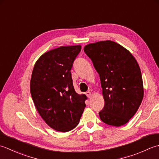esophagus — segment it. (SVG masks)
Returning <instances> with one entry per match:
<instances>
[{
    "mask_svg": "<svg viewBox=\"0 0 159 159\" xmlns=\"http://www.w3.org/2000/svg\"><path fill=\"white\" fill-rule=\"evenodd\" d=\"M85 94H86V95L87 97H88L89 98H90V96H91V93H90V91H87Z\"/></svg>",
    "mask_w": 159,
    "mask_h": 159,
    "instance_id": "34e87169",
    "label": "esophagus"
}]
</instances>
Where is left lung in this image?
Returning a JSON list of instances; mask_svg holds the SVG:
<instances>
[{"instance_id":"obj_1","label":"left lung","mask_w":159,"mask_h":159,"mask_svg":"<svg viewBox=\"0 0 159 159\" xmlns=\"http://www.w3.org/2000/svg\"><path fill=\"white\" fill-rule=\"evenodd\" d=\"M85 53L99 73L105 104L99 112L105 124L119 127L137 112L143 98V80L134 56L113 41L86 45Z\"/></svg>"}]
</instances>
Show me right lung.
Masks as SVG:
<instances>
[{
    "label": "right lung",
    "instance_id": "right-lung-1",
    "mask_svg": "<svg viewBox=\"0 0 159 159\" xmlns=\"http://www.w3.org/2000/svg\"><path fill=\"white\" fill-rule=\"evenodd\" d=\"M81 49V45H76L48 51L32 72L30 91L35 108L44 121L59 132L75 128L86 107V96L75 92L70 73Z\"/></svg>",
    "mask_w": 159,
    "mask_h": 159
}]
</instances>
